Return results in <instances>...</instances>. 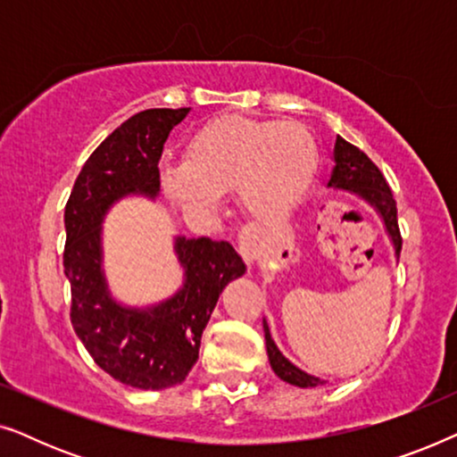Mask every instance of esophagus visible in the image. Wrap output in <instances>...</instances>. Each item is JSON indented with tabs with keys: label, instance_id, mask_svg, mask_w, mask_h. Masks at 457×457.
Returning <instances> with one entry per match:
<instances>
[{
	"label": "esophagus",
	"instance_id": "34e87169",
	"mask_svg": "<svg viewBox=\"0 0 457 457\" xmlns=\"http://www.w3.org/2000/svg\"><path fill=\"white\" fill-rule=\"evenodd\" d=\"M239 253L245 258L247 264H253L260 255V237L255 230H241L239 235Z\"/></svg>",
	"mask_w": 457,
	"mask_h": 457
}]
</instances>
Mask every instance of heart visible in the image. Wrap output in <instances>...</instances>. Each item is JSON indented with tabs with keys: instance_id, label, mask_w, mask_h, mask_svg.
I'll return each instance as SVG.
<instances>
[{
	"instance_id": "b5f03b06",
	"label": "heart",
	"mask_w": 457,
	"mask_h": 457,
	"mask_svg": "<svg viewBox=\"0 0 457 457\" xmlns=\"http://www.w3.org/2000/svg\"><path fill=\"white\" fill-rule=\"evenodd\" d=\"M316 164V141L303 124L222 116L191 137L183 166H164L160 177L166 195L191 214H210L218 195L235 191L247 214L272 220L295 208Z\"/></svg>"
}]
</instances>
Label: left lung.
<instances>
[{"mask_svg": "<svg viewBox=\"0 0 457 457\" xmlns=\"http://www.w3.org/2000/svg\"><path fill=\"white\" fill-rule=\"evenodd\" d=\"M327 187L353 193V195L364 199V202L377 212L380 220L385 224L386 235H389V239L393 243V249H395V258L399 260V252H402V235H399V227H397V205H395V199H393L389 185H386V180L383 174H380L378 168L372 164V160L368 158L364 152H360L358 147L352 145V143H347L343 137H337L335 141L333 170H330V179ZM264 339H266L268 360H270L272 370L280 380H285V383L289 385L302 386V389L324 385L322 378L302 370V368H297L293 361H289L283 353H280V349L277 347V343H274L266 320H264Z\"/></svg>", "mask_w": 457, "mask_h": 457, "instance_id": "left-lung-1", "label": "left lung"}]
</instances>
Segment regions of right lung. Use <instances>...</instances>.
<instances>
[{
    "label": "right lung",
    "instance_id": "1",
    "mask_svg": "<svg viewBox=\"0 0 457 457\" xmlns=\"http://www.w3.org/2000/svg\"><path fill=\"white\" fill-rule=\"evenodd\" d=\"M191 108L139 112L105 137L85 162L64 210V274L71 283L74 333L96 364L137 389L183 383L218 297L245 264L227 241L174 237L183 287L164 302L135 308L116 302L104 272L102 224L129 195H160L158 162L170 130Z\"/></svg>",
    "mask_w": 457,
    "mask_h": 457
}]
</instances>
